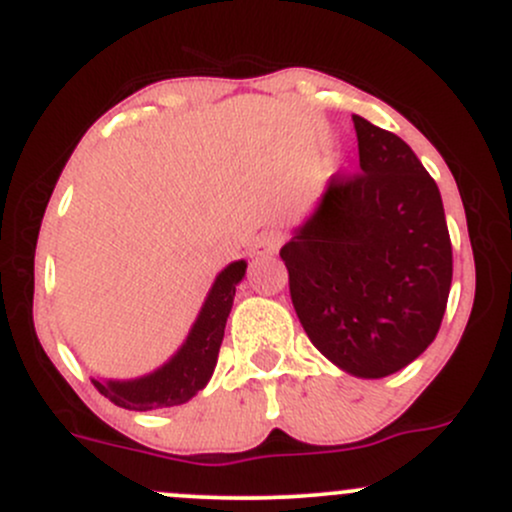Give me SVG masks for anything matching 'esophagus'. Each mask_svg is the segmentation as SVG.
Instances as JSON below:
<instances>
[{
  "instance_id": "34e87169",
  "label": "esophagus",
  "mask_w": 512,
  "mask_h": 512,
  "mask_svg": "<svg viewBox=\"0 0 512 512\" xmlns=\"http://www.w3.org/2000/svg\"><path fill=\"white\" fill-rule=\"evenodd\" d=\"M281 248V236L276 231H264L260 238L255 240V248H252V255L255 257H267L274 255L276 250Z\"/></svg>"
}]
</instances>
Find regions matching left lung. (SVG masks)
<instances>
[{
    "label": "left lung",
    "instance_id": "8db88e82",
    "mask_svg": "<svg viewBox=\"0 0 512 512\" xmlns=\"http://www.w3.org/2000/svg\"><path fill=\"white\" fill-rule=\"evenodd\" d=\"M361 173L332 178L281 248L291 301L322 356L385 378L436 339L452 245L438 185L407 142L354 115Z\"/></svg>",
    "mask_w": 512,
    "mask_h": 512
}]
</instances>
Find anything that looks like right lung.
<instances>
[{
	"mask_svg": "<svg viewBox=\"0 0 512 512\" xmlns=\"http://www.w3.org/2000/svg\"><path fill=\"white\" fill-rule=\"evenodd\" d=\"M245 269L248 262L236 260L216 274L195 325L190 327L180 349L163 366L132 380L91 378L96 390L117 407L129 411H151L190 402L199 390L207 387L214 373L233 296L236 286L243 281Z\"/></svg>",
	"mask_w": 512,
	"mask_h": 512,
	"instance_id": "1",
	"label": "right lung"
}]
</instances>
